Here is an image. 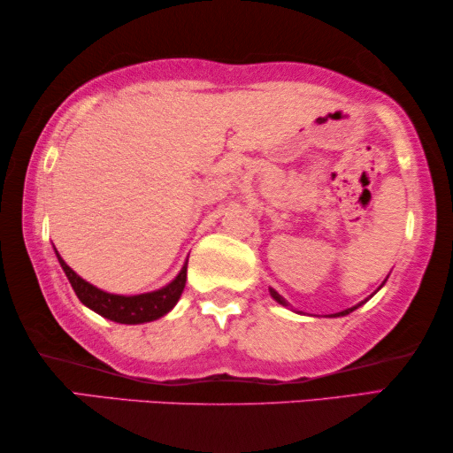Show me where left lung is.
<instances>
[{"instance_id":"obj_1","label":"left lung","mask_w":453,"mask_h":453,"mask_svg":"<svg viewBox=\"0 0 453 453\" xmlns=\"http://www.w3.org/2000/svg\"><path fill=\"white\" fill-rule=\"evenodd\" d=\"M270 293H272V296H274V299H276V301H278V303H280V305H287V301H284V299H282V296H280V295H278V293H276V290H272V288H270ZM357 307H358V305H357ZM357 307H350V309H344V311H340V313H334V315H346V313H350V311H355V309H357Z\"/></svg>"}]
</instances>
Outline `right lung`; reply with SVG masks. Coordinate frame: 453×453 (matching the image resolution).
<instances>
[{
    "instance_id": "obj_1",
    "label": "right lung",
    "mask_w": 453,
    "mask_h": 453,
    "mask_svg": "<svg viewBox=\"0 0 453 453\" xmlns=\"http://www.w3.org/2000/svg\"><path fill=\"white\" fill-rule=\"evenodd\" d=\"M58 253V251H55ZM58 259L64 268L67 280H70L73 293L78 295V299L84 303L86 307H90L92 311H96L103 318L117 324H144V321H152L163 318L165 313H169L175 303L181 296L185 288V280H188V265H183V270L179 272V276L171 284H166L165 288L154 290V293L146 295H134V296H123V295H111L104 290L92 287L86 280H82L64 259Z\"/></svg>"
}]
</instances>
